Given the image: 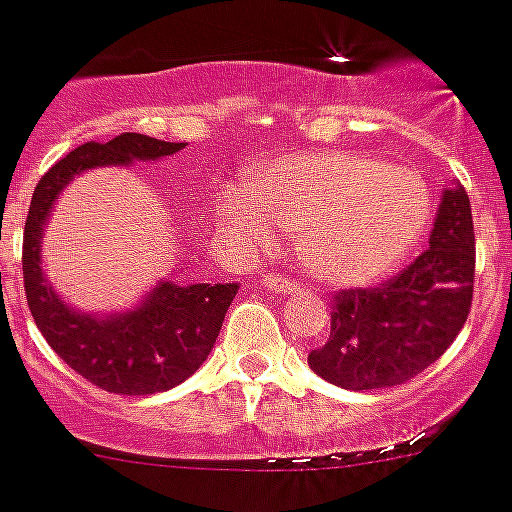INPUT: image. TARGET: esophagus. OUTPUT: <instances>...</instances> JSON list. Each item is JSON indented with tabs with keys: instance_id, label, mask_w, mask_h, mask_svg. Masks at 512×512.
Segmentation results:
<instances>
[{
	"instance_id": "esophagus-1",
	"label": "esophagus",
	"mask_w": 512,
	"mask_h": 512,
	"mask_svg": "<svg viewBox=\"0 0 512 512\" xmlns=\"http://www.w3.org/2000/svg\"><path fill=\"white\" fill-rule=\"evenodd\" d=\"M260 284L276 294H292L294 289H297L292 278H284V276H263L260 278Z\"/></svg>"
}]
</instances>
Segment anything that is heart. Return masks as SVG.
Instances as JSON below:
<instances>
[{"mask_svg":"<svg viewBox=\"0 0 512 512\" xmlns=\"http://www.w3.org/2000/svg\"><path fill=\"white\" fill-rule=\"evenodd\" d=\"M218 215L255 247L276 226L299 234V260L331 286L392 273L421 242L431 199L421 178L357 152H294L265 162L249 186H228Z\"/></svg>","mask_w":512,"mask_h":512,"instance_id":"obj_1","label":"heart"}]
</instances>
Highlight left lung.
Segmentation results:
<instances>
[{"label": "left lung", "mask_w": 512, "mask_h": 512, "mask_svg": "<svg viewBox=\"0 0 512 512\" xmlns=\"http://www.w3.org/2000/svg\"><path fill=\"white\" fill-rule=\"evenodd\" d=\"M476 236L468 194L442 191L429 249L373 289L334 297L331 336L307 363L342 389H384L426 371L455 342L471 313Z\"/></svg>", "instance_id": "left-lung-1"}]
</instances>
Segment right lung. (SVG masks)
<instances>
[{"instance_id":"add662e5","label":"right lung","mask_w":512,"mask_h":512,"mask_svg":"<svg viewBox=\"0 0 512 512\" xmlns=\"http://www.w3.org/2000/svg\"><path fill=\"white\" fill-rule=\"evenodd\" d=\"M184 147L144 134H120L107 144L89 141L52 165L31 197L23 234V281L33 321L78 376L105 392L155 394L186 381L213 350L239 284L178 286L160 281L134 310L81 313L62 302L44 276V228L60 191L83 170L162 160Z\"/></svg>"}]
</instances>
